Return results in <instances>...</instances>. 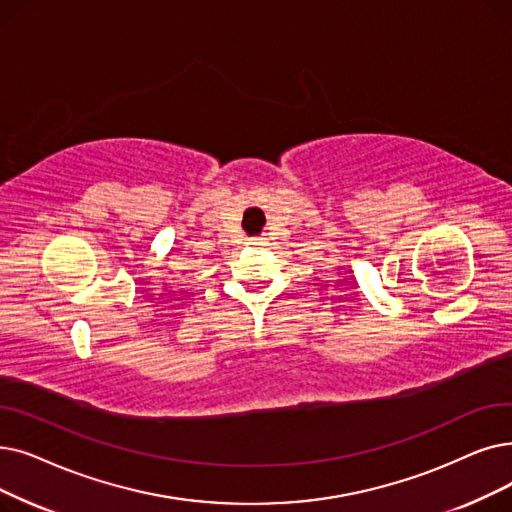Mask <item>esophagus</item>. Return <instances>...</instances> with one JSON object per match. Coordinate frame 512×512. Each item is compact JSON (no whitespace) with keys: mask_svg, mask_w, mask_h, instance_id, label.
<instances>
[{"mask_svg":"<svg viewBox=\"0 0 512 512\" xmlns=\"http://www.w3.org/2000/svg\"><path fill=\"white\" fill-rule=\"evenodd\" d=\"M249 244H261V240H259V238H251Z\"/></svg>","mask_w":512,"mask_h":512,"instance_id":"1","label":"esophagus"}]
</instances>
